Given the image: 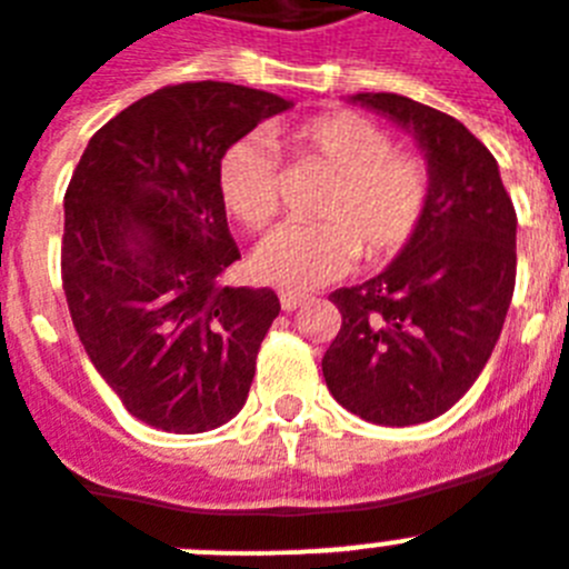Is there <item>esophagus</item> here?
Instances as JSON below:
<instances>
[{
    "label": "esophagus",
    "instance_id": "1",
    "mask_svg": "<svg viewBox=\"0 0 569 569\" xmlns=\"http://www.w3.org/2000/svg\"><path fill=\"white\" fill-rule=\"evenodd\" d=\"M279 302H281V308L288 310H296V308H302L305 302H308V296H302V293H288V290H281L279 293Z\"/></svg>",
    "mask_w": 569,
    "mask_h": 569
}]
</instances>
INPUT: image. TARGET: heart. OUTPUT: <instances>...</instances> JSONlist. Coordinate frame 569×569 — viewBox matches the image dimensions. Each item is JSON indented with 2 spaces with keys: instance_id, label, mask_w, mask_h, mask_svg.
<instances>
[{
  "instance_id": "1",
  "label": "heart",
  "mask_w": 569,
  "mask_h": 569,
  "mask_svg": "<svg viewBox=\"0 0 569 569\" xmlns=\"http://www.w3.org/2000/svg\"><path fill=\"white\" fill-rule=\"evenodd\" d=\"M276 146L333 178L319 227H281L256 247L252 273L264 284L310 293L353 270L359 250L382 261L409 244L426 201L429 169L420 158L395 152L386 129L353 111H333L296 126H276ZM224 207L250 230H264L279 212V160L261 134L236 140L218 163Z\"/></svg>"
}]
</instances>
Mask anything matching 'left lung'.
Here are the masks:
<instances>
[{"instance_id":"left-lung-1","label":"left lung","mask_w":569,"mask_h":569,"mask_svg":"<svg viewBox=\"0 0 569 569\" xmlns=\"http://www.w3.org/2000/svg\"><path fill=\"white\" fill-rule=\"evenodd\" d=\"M411 134L429 201L409 244L380 276L339 288L342 328L322 357L339 406L377 426H417L472 388L516 290V207L498 160L460 120L402 94L348 97Z\"/></svg>"}]
</instances>
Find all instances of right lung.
Instances as JSON below:
<instances>
[{"label":"right lung","instance_id":"right-lung-1","mask_svg":"<svg viewBox=\"0 0 569 569\" xmlns=\"http://www.w3.org/2000/svg\"><path fill=\"white\" fill-rule=\"evenodd\" d=\"M293 109L270 91L181 82L140 97L89 140L66 192L62 290L82 348L126 411L198 435L241 411L270 288H224L241 259L218 163L261 120Z\"/></svg>","mask_w":569,"mask_h":569}]
</instances>
